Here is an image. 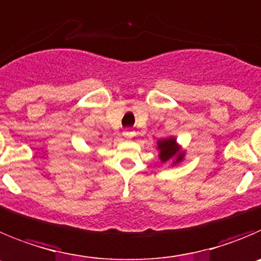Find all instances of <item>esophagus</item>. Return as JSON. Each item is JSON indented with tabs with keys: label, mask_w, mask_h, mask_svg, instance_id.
Here are the masks:
<instances>
[{
	"label": "esophagus",
	"mask_w": 261,
	"mask_h": 261,
	"mask_svg": "<svg viewBox=\"0 0 261 261\" xmlns=\"http://www.w3.org/2000/svg\"><path fill=\"white\" fill-rule=\"evenodd\" d=\"M123 136H125V138H127V139L133 138V136H134V131H128V130L123 131Z\"/></svg>",
	"instance_id": "34e87169"
}]
</instances>
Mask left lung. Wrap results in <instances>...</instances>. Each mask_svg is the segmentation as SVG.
<instances>
[{
    "label": "left lung",
    "instance_id": "8db88e82",
    "mask_svg": "<svg viewBox=\"0 0 261 261\" xmlns=\"http://www.w3.org/2000/svg\"><path fill=\"white\" fill-rule=\"evenodd\" d=\"M157 150L161 162L162 164L172 162V166L180 164L186 155V150L181 149V145L177 144L176 138H174V136L157 140Z\"/></svg>",
    "mask_w": 261,
    "mask_h": 261
}]
</instances>
